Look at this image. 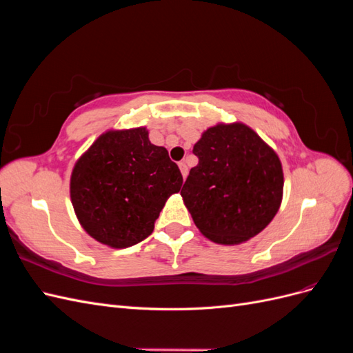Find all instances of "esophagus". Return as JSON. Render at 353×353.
I'll return each mask as SVG.
<instances>
[{
	"mask_svg": "<svg viewBox=\"0 0 353 353\" xmlns=\"http://www.w3.org/2000/svg\"><path fill=\"white\" fill-rule=\"evenodd\" d=\"M178 166H179V169H181V174H183V178L185 179V178H187V175H188V168H187V163H185V162H179V163H178Z\"/></svg>",
	"mask_w": 353,
	"mask_h": 353,
	"instance_id": "1",
	"label": "esophagus"
}]
</instances>
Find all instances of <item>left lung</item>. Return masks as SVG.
I'll use <instances>...</instances> for the list:
<instances>
[{
	"instance_id": "left-lung-1",
	"label": "left lung",
	"mask_w": 353,
	"mask_h": 353,
	"mask_svg": "<svg viewBox=\"0 0 353 353\" xmlns=\"http://www.w3.org/2000/svg\"><path fill=\"white\" fill-rule=\"evenodd\" d=\"M199 157L181 190L196 227L218 244H241L268 227L283 200L279 154L243 122L213 125L201 134Z\"/></svg>"
}]
</instances>
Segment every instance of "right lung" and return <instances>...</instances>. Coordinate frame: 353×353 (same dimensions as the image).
Masks as SVG:
<instances>
[{"mask_svg": "<svg viewBox=\"0 0 353 353\" xmlns=\"http://www.w3.org/2000/svg\"><path fill=\"white\" fill-rule=\"evenodd\" d=\"M183 185L165 147L145 126L109 130L74 163L70 200L81 227L99 243L125 249L153 232L166 200Z\"/></svg>", "mask_w": 353, "mask_h": 353, "instance_id": "right-lung-1", "label": "right lung"}]
</instances>
